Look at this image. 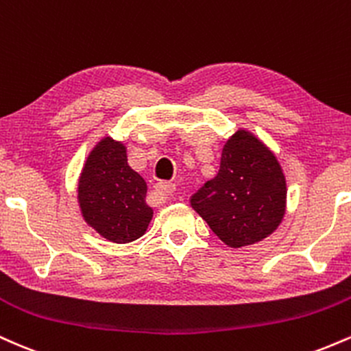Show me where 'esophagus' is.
Wrapping results in <instances>:
<instances>
[{
    "instance_id": "34e87169",
    "label": "esophagus",
    "mask_w": 351,
    "mask_h": 351,
    "mask_svg": "<svg viewBox=\"0 0 351 351\" xmlns=\"http://www.w3.org/2000/svg\"><path fill=\"white\" fill-rule=\"evenodd\" d=\"M175 191L176 186L173 183H158L155 186V193L162 196V198H171V196L175 195Z\"/></svg>"
}]
</instances>
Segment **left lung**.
Returning a JSON list of instances; mask_svg holds the SVG:
<instances>
[{
    "label": "left lung",
    "mask_w": 351,
    "mask_h": 351,
    "mask_svg": "<svg viewBox=\"0 0 351 351\" xmlns=\"http://www.w3.org/2000/svg\"><path fill=\"white\" fill-rule=\"evenodd\" d=\"M287 186L276 155L247 130L224 145L219 171L191 196V206L229 247L259 243L285 215Z\"/></svg>",
    "instance_id": "obj_1"
}]
</instances>
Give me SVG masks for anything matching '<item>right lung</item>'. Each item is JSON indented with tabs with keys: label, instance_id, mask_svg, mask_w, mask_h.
I'll return each instance as SVG.
<instances>
[{
	"label": "right lung",
	"instance_id": "add662e5",
	"mask_svg": "<svg viewBox=\"0 0 351 351\" xmlns=\"http://www.w3.org/2000/svg\"><path fill=\"white\" fill-rule=\"evenodd\" d=\"M147 183L127 163L123 143L106 136L88 153L77 184L84 219L100 236L117 244L145 234L153 209L145 203Z\"/></svg>",
	"mask_w": 351,
	"mask_h": 351
}]
</instances>
